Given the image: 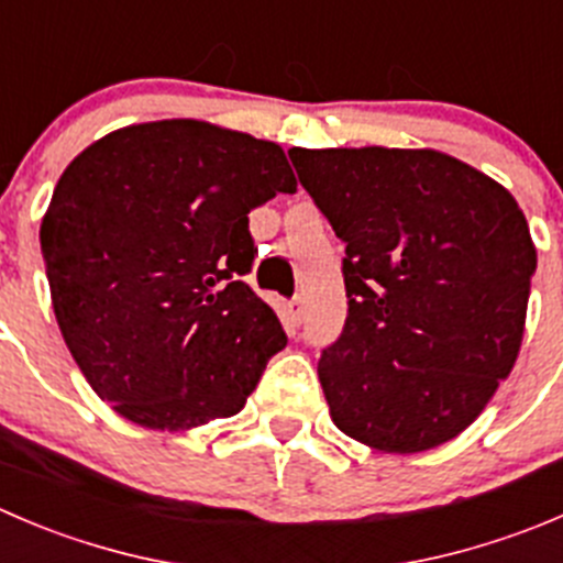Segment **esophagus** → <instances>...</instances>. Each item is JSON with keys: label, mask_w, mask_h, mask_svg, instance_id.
Returning <instances> with one entry per match:
<instances>
[{"label": "esophagus", "mask_w": 563, "mask_h": 563, "mask_svg": "<svg viewBox=\"0 0 563 563\" xmlns=\"http://www.w3.org/2000/svg\"><path fill=\"white\" fill-rule=\"evenodd\" d=\"M283 316H286V321L291 327L302 324V319H305V299L302 297L288 299V302L283 305Z\"/></svg>", "instance_id": "34e87169"}]
</instances>
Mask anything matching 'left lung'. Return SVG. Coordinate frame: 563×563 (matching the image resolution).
Here are the masks:
<instances>
[{"label": "left lung", "mask_w": 563, "mask_h": 563, "mask_svg": "<svg viewBox=\"0 0 563 563\" xmlns=\"http://www.w3.org/2000/svg\"><path fill=\"white\" fill-rule=\"evenodd\" d=\"M346 244L349 313L321 352L332 423L385 454L465 432L526 332L537 247L506 187L432 148H291Z\"/></svg>", "instance_id": "left-lung-1"}]
</instances>
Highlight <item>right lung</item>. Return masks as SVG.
I'll use <instances>...</instances> for the list:
<instances>
[{
  "label": "right lung",
  "mask_w": 563,
  "mask_h": 563,
  "mask_svg": "<svg viewBox=\"0 0 563 563\" xmlns=\"http://www.w3.org/2000/svg\"><path fill=\"white\" fill-rule=\"evenodd\" d=\"M297 178L277 143L206 120L101 136L54 187L41 250L65 346L101 401L145 429L231 418L286 346L242 280L247 214Z\"/></svg>",
  "instance_id": "1"
}]
</instances>
